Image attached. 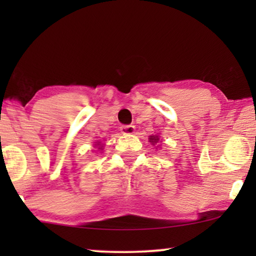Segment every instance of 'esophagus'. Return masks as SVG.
<instances>
[{
  "label": "esophagus",
  "mask_w": 256,
  "mask_h": 256,
  "mask_svg": "<svg viewBox=\"0 0 256 256\" xmlns=\"http://www.w3.org/2000/svg\"><path fill=\"white\" fill-rule=\"evenodd\" d=\"M120 132L122 134H134V125H122L120 128Z\"/></svg>",
  "instance_id": "1"
}]
</instances>
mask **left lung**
I'll return each mask as SVG.
<instances>
[{
  "instance_id": "obj_1",
  "label": "left lung",
  "mask_w": 256,
  "mask_h": 256,
  "mask_svg": "<svg viewBox=\"0 0 256 256\" xmlns=\"http://www.w3.org/2000/svg\"><path fill=\"white\" fill-rule=\"evenodd\" d=\"M150 142H151L152 145H154V144H156V142H159V137L158 136H150Z\"/></svg>"
}]
</instances>
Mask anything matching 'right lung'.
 <instances>
[{
	"label": "right lung",
	"mask_w": 256,
	"mask_h": 256,
	"mask_svg": "<svg viewBox=\"0 0 256 256\" xmlns=\"http://www.w3.org/2000/svg\"><path fill=\"white\" fill-rule=\"evenodd\" d=\"M96 146H100V142H98V144H96ZM102 148V146H100V148Z\"/></svg>",
	"instance_id": "right-lung-1"
}]
</instances>
